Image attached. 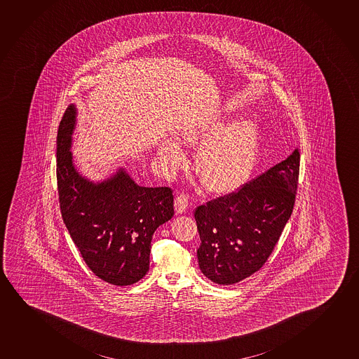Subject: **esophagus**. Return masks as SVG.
<instances>
[{
  "instance_id": "34e87169",
  "label": "esophagus",
  "mask_w": 359,
  "mask_h": 359,
  "mask_svg": "<svg viewBox=\"0 0 359 359\" xmlns=\"http://www.w3.org/2000/svg\"><path fill=\"white\" fill-rule=\"evenodd\" d=\"M174 208H175V211L177 213H184L187 211V208H189V198H187V195H179L177 198H175V203H174Z\"/></svg>"
}]
</instances>
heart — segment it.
Returning a JSON list of instances; mask_svg holds the SVG:
<instances>
[{
	"mask_svg": "<svg viewBox=\"0 0 359 359\" xmlns=\"http://www.w3.org/2000/svg\"><path fill=\"white\" fill-rule=\"evenodd\" d=\"M180 140L189 144L201 143L198 172L203 185L211 191H227L245 182L253 172L259 154V127L250 118L229 123L224 118L187 121L177 130ZM159 156L172 168L184 159L182 147L174 140H164Z\"/></svg>",
	"mask_w": 359,
	"mask_h": 359,
	"instance_id": "heart-1",
	"label": "heart"
}]
</instances>
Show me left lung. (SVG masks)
<instances>
[{"label":"left lung","mask_w":359,"mask_h":359,"mask_svg":"<svg viewBox=\"0 0 359 359\" xmlns=\"http://www.w3.org/2000/svg\"><path fill=\"white\" fill-rule=\"evenodd\" d=\"M300 168L299 149L232 193L195 210L198 266L219 285L259 271L290 219Z\"/></svg>","instance_id":"left-lung-1"}]
</instances>
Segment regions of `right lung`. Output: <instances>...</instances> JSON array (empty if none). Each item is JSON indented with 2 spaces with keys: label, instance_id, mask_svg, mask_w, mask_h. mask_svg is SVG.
Masks as SVG:
<instances>
[{
  "label": "right lung",
  "instance_id": "right-lung-1",
  "mask_svg": "<svg viewBox=\"0 0 359 359\" xmlns=\"http://www.w3.org/2000/svg\"><path fill=\"white\" fill-rule=\"evenodd\" d=\"M76 107L69 106L57 137V179L64 224L85 263L112 285L135 284L149 271L153 234L174 216L169 187H140L120 168L93 182L75 168Z\"/></svg>",
  "mask_w": 359,
  "mask_h": 359
}]
</instances>
